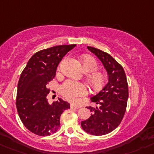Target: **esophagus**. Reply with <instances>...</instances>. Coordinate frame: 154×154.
I'll return each mask as SVG.
<instances>
[{
    "label": "esophagus",
    "mask_w": 154,
    "mask_h": 154,
    "mask_svg": "<svg viewBox=\"0 0 154 154\" xmlns=\"http://www.w3.org/2000/svg\"><path fill=\"white\" fill-rule=\"evenodd\" d=\"M70 108H71V109H79V108H80V106H77V105L74 104H70Z\"/></svg>",
    "instance_id": "esophagus-1"
}]
</instances>
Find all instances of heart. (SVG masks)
I'll return each instance as SVG.
<instances>
[{
	"instance_id": "b5f03b06",
	"label": "heart",
	"mask_w": 154,
	"mask_h": 154,
	"mask_svg": "<svg viewBox=\"0 0 154 154\" xmlns=\"http://www.w3.org/2000/svg\"><path fill=\"white\" fill-rule=\"evenodd\" d=\"M83 66L86 71L93 72L97 70L98 64L93 57L85 56L83 57ZM106 74L103 73H93L90 76V84L96 89L102 88L106 84ZM60 93L66 100L74 103L78 97H84L87 94V88L83 83L68 80L61 85Z\"/></svg>"
}]
</instances>
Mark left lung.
Instances as JSON below:
<instances>
[{"instance_id":"8db88e82","label":"left lung","mask_w":154,"mask_h":154,"mask_svg":"<svg viewBox=\"0 0 154 154\" xmlns=\"http://www.w3.org/2000/svg\"><path fill=\"white\" fill-rule=\"evenodd\" d=\"M87 48L102 61L108 73L109 82L91 98L99 107H87L93 114L81 122V127L93 135H104L115 130L123 119L128 98V85L122 66L109 54L93 47L87 46Z\"/></svg>"}]
</instances>
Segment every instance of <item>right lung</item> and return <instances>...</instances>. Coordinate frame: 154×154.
<instances>
[{
    "mask_svg": "<svg viewBox=\"0 0 154 154\" xmlns=\"http://www.w3.org/2000/svg\"><path fill=\"white\" fill-rule=\"evenodd\" d=\"M76 45H62L38 51L29 60L18 82L17 112L26 128L35 134L48 136L60 127V117L70 109L61 98L51 105L47 96V85L55 77L56 69L62 57Z\"/></svg>",
    "mask_w": 154,
    "mask_h": 154,
    "instance_id": "1",
    "label": "right lung"
}]
</instances>
